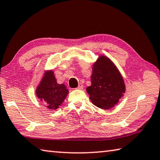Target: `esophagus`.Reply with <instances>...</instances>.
<instances>
[{
  "label": "esophagus",
  "mask_w": 160,
  "mask_h": 160,
  "mask_svg": "<svg viewBox=\"0 0 160 160\" xmlns=\"http://www.w3.org/2000/svg\"><path fill=\"white\" fill-rule=\"evenodd\" d=\"M83 88V85L82 84V83H79V84H78V87H77V89H78V90H82Z\"/></svg>",
  "instance_id": "esophagus-1"
}]
</instances>
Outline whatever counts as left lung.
I'll use <instances>...</instances> for the list:
<instances>
[{"mask_svg":"<svg viewBox=\"0 0 160 160\" xmlns=\"http://www.w3.org/2000/svg\"><path fill=\"white\" fill-rule=\"evenodd\" d=\"M91 85L86 91L96 107L110 110L124 96L126 85L118 68L110 58L100 55L92 67Z\"/></svg>","mask_w":160,"mask_h":160,"instance_id":"obj_1","label":"left lung"}]
</instances>
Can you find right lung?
<instances>
[{
    "label": "right lung",
    "instance_id": "add662e5",
    "mask_svg": "<svg viewBox=\"0 0 160 160\" xmlns=\"http://www.w3.org/2000/svg\"><path fill=\"white\" fill-rule=\"evenodd\" d=\"M68 93L67 86L57 82L53 69L45 71L36 88V96L44 102L48 110H55L60 108Z\"/></svg>",
    "mask_w": 160,
    "mask_h": 160
}]
</instances>
